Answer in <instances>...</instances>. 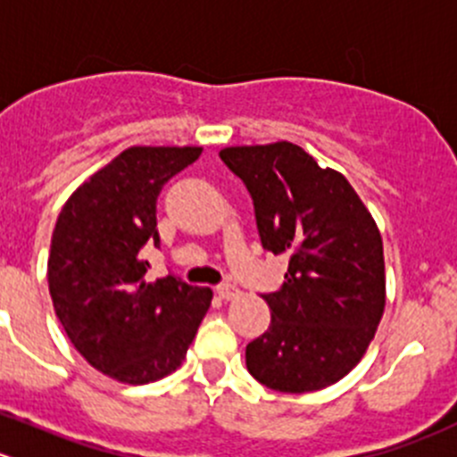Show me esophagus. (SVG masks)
<instances>
[{
  "instance_id": "34e87169",
  "label": "esophagus",
  "mask_w": 457,
  "mask_h": 457,
  "mask_svg": "<svg viewBox=\"0 0 457 457\" xmlns=\"http://www.w3.org/2000/svg\"><path fill=\"white\" fill-rule=\"evenodd\" d=\"M216 295L220 300H234V297H238V288L232 284H220V287H216Z\"/></svg>"
}]
</instances>
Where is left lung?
<instances>
[{
    "label": "left lung",
    "instance_id": "obj_1",
    "mask_svg": "<svg viewBox=\"0 0 457 457\" xmlns=\"http://www.w3.org/2000/svg\"><path fill=\"white\" fill-rule=\"evenodd\" d=\"M253 195L263 250L291 257L279 291L263 293L270 327L245 347L270 390L313 392L352 372L386 309L383 241L347 178L291 142L219 153Z\"/></svg>",
    "mask_w": 457,
    "mask_h": 457
}]
</instances>
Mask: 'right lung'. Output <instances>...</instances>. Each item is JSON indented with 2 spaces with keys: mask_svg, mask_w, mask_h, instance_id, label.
<instances>
[{
  "mask_svg": "<svg viewBox=\"0 0 457 457\" xmlns=\"http://www.w3.org/2000/svg\"><path fill=\"white\" fill-rule=\"evenodd\" d=\"M200 146H130L85 180L51 237L46 279L71 345L92 368L130 386L182 365L212 291L173 275L146 281V243L160 248L162 187L194 164Z\"/></svg>",
  "mask_w": 457,
  "mask_h": 457,
  "instance_id": "right-lung-1",
  "label": "right lung"
}]
</instances>
